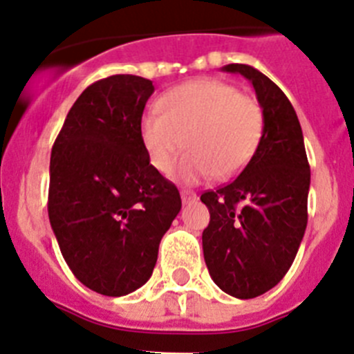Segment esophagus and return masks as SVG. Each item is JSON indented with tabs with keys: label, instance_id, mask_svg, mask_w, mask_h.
Returning <instances> with one entry per match:
<instances>
[{
	"label": "esophagus",
	"instance_id": "esophagus-1",
	"mask_svg": "<svg viewBox=\"0 0 354 354\" xmlns=\"http://www.w3.org/2000/svg\"><path fill=\"white\" fill-rule=\"evenodd\" d=\"M180 198H183L184 204H192V202H195L198 196H196V193L189 192V189H183V192H180Z\"/></svg>",
	"mask_w": 354,
	"mask_h": 354
}]
</instances>
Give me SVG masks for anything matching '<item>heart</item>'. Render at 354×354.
<instances>
[{
	"label": "heart",
	"mask_w": 354,
	"mask_h": 354,
	"mask_svg": "<svg viewBox=\"0 0 354 354\" xmlns=\"http://www.w3.org/2000/svg\"><path fill=\"white\" fill-rule=\"evenodd\" d=\"M159 109L140 122L142 143L150 165L168 174L183 150L179 177L198 183L216 174L227 179L239 174L261 145L264 113L253 97L220 80H196L170 90Z\"/></svg>",
	"instance_id": "b5f03b06"
}]
</instances>
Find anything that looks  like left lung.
Listing matches in <instances>:
<instances>
[{"label": "left lung", "mask_w": 354, "mask_h": 354, "mask_svg": "<svg viewBox=\"0 0 354 354\" xmlns=\"http://www.w3.org/2000/svg\"><path fill=\"white\" fill-rule=\"evenodd\" d=\"M252 81L264 113V134L232 183L202 193L211 221L202 234L214 283L239 299L273 289L289 271L306 228L310 167L298 115L286 93L257 68L230 64Z\"/></svg>", "instance_id": "obj_1"}]
</instances>
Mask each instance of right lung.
<instances>
[{"label": "right lung", "mask_w": 354, "mask_h": 354, "mask_svg": "<svg viewBox=\"0 0 354 354\" xmlns=\"http://www.w3.org/2000/svg\"><path fill=\"white\" fill-rule=\"evenodd\" d=\"M152 93V81L131 74L95 81L77 97L51 150L53 232L74 277L104 296H124L149 280L183 205L142 143Z\"/></svg>", "instance_id": "right-lung-1"}]
</instances>
